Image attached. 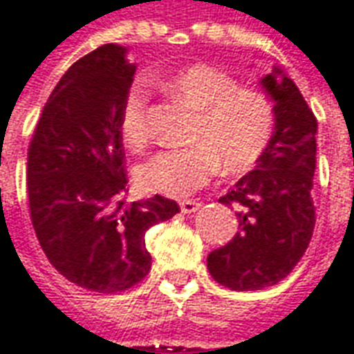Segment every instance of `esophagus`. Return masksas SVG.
Masks as SVG:
<instances>
[{
    "instance_id": "esophagus-1",
    "label": "esophagus",
    "mask_w": 354,
    "mask_h": 354,
    "mask_svg": "<svg viewBox=\"0 0 354 354\" xmlns=\"http://www.w3.org/2000/svg\"><path fill=\"white\" fill-rule=\"evenodd\" d=\"M179 206H181L183 214H192V212H196V209L201 208L202 204L198 201H183Z\"/></svg>"
}]
</instances>
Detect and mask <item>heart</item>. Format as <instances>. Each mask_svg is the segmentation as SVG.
Segmentation results:
<instances>
[{
	"label": "heart",
	"instance_id": "1",
	"mask_svg": "<svg viewBox=\"0 0 354 354\" xmlns=\"http://www.w3.org/2000/svg\"><path fill=\"white\" fill-rule=\"evenodd\" d=\"M163 88L196 111L183 148L153 153L138 169L145 191L183 198L204 187L218 171L239 175L252 169L272 142L275 111L266 94L243 88L225 71L196 63L175 71ZM119 131L129 148H142L150 138L148 92L142 82L127 90Z\"/></svg>",
	"mask_w": 354,
	"mask_h": 354
}]
</instances>
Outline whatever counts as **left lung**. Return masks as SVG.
<instances>
[{"label": "left lung", "instance_id": "8db88e82", "mask_svg": "<svg viewBox=\"0 0 354 354\" xmlns=\"http://www.w3.org/2000/svg\"><path fill=\"white\" fill-rule=\"evenodd\" d=\"M260 84L274 102V136L254 169L219 198L237 208L239 231L208 254L212 277L233 291H256L285 279L306 252L316 223L310 196L316 117L281 69L275 67Z\"/></svg>", "mask_w": 354, "mask_h": 354}]
</instances>
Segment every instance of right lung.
Returning <instances> with one entry per match:
<instances>
[{"label": "right lung", "mask_w": 354, "mask_h": 354, "mask_svg": "<svg viewBox=\"0 0 354 354\" xmlns=\"http://www.w3.org/2000/svg\"><path fill=\"white\" fill-rule=\"evenodd\" d=\"M117 44L73 63L46 102L28 146L26 189L36 237L71 283L119 293L152 266L145 235L177 202L156 194L127 202L119 113L136 67Z\"/></svg>", "instance_id": "add662e5"}]
</instances>
